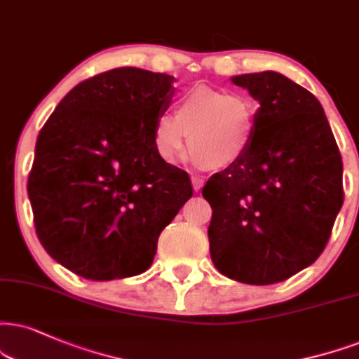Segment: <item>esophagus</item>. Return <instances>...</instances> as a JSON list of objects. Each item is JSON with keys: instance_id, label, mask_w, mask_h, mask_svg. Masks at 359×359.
<instances>
[{"instance_id": "1", "label": "esophagus", "mask_w": 359, "mask_h": 359, "mask_svg": "<svg viewBox=\"0 0 359 359\" xmlns=\"http://www.w3.org/2000/svg\"><path fill=\"white\" fill-rule=\"evenodd\" d=\"M191 184H193L194 191L198 193L203 188V184H205V180H203L201 176H191Z\"/></svg>"}]
</instances>
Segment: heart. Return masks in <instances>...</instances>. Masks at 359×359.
<instances>
[{"mask_svg": "<svg viewBox=\"0 0 359 359\" xmlns=\"http://www.w3.org/2000/svg\"><path fill=\"white\" fill-rule=\"evenodd\" d=\"M256 130V104L240 93L198 86L184 93L176 113L161 114L153 131V148L166 165L183 156L187 135L194 165L226 170L251 149Z\"/></svg>", "mask_w": 359, "mask_h": 359, "instance_id": "1", "label": "heart"}]
</instances>
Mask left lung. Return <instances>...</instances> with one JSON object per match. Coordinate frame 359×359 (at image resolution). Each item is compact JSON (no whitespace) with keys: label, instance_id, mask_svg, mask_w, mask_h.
<instances>
[{"label":"left lung","instance_id":"1","mask_svg":"<svg viewBox=\"0 0 359 359\" xmlns=\"http://www.w3.org/2000/svg\"><path fill=\"white\" fill-rule=\"evenodd\" d=\"M259 103L251 149L203 188L216 269L274 285L318 259L343 206V163L323 106L276 72L233 76Z\"/></svg>","mask_w":359,"mask_h":359}]
</instances>
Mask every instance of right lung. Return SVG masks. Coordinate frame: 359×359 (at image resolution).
I'll return each mask as SVG.
<instances>
[{
	"instance_id": "right-lung-1",
	"label": "right lung",
	"mask_w": 359,
	"mask_h": 359,
	"mask_svg": "<svg viewBox=\"0 0 359 359\" xmlns=\"http://www.w3.org/2000/svg\"><path fill=\"white\" fill-rule=\"evenodd\" d=\"M172 81L140 68L96 74L39 131L28 178L34 228L48 255L86 280L146 271L159 233L193 196L188 172L153 148Z\"/></svg>"
}]
</instances>
